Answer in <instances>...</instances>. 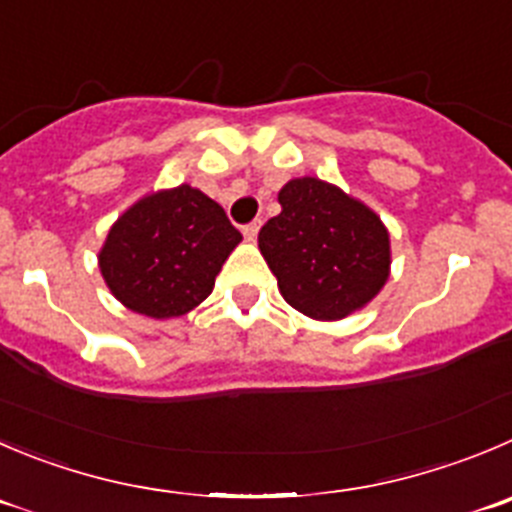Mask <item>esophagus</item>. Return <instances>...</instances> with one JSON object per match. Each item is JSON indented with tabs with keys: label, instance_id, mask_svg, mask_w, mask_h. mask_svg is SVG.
<instances>
[{
	"label": "esophagus",
	"instance_id": "obj_1",
	"mask_svg": "<svg viewBox=\"0 0 512 512\" xmlns=\"http://www.w3.org/2000/svg\"><path fill=\"white\" fill-rule=\"evenodd\" d=\"M259 228H261V221H253L248 223V226H243V238H246V241H253V238L259 236Z\"/></svg>",
	"mask_w": 512,
	"mask_h": 512
}]
</instances>
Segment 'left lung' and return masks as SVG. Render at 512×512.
<instances>
[{
  "label": "left lung",
  "instance_id": "8db88e82",
  "mask_svg": "<svg viewBox=\"0 0 512 512\" xmlns=\"http://www.w3.org/2000/svg\"><path fill=\"white\" fill-rule=\"evenodd\" d=\"M281 213L259 233V248L286 304L316 321L364 309L389 279L392 248L382 218L326 180H289Z\"/></svg>",
  "mask_w": 512,
  "mask_h": 512
}]
</instances>
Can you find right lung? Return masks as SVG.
I'll return each instance as SVG.
<instances>
[{
	"mask_svg": "<svg viewBox=\"0 0 512 512\" xmlns=\"http://www.w3.org/2000/svg\"><path fill=\"white\" fill-rule=\"evenodd\" d=\"M241 233L198 188L155 191L135 201L107 231L97 266L107 289L135 314L173 319L196 309Z\"/></svg>",
	"mask_w": 512,
	"mask_h": 512,
	"instance_id": "add662e5",
	"label": "right lung"
}]
</instances>
